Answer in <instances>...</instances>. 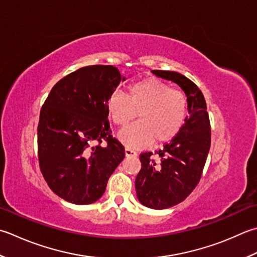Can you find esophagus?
Returning a JSON list of instances; mask_svg holds the SVG:
<instances>
[{
    "mask_svg": "<svg viewBox=\"0 0 257 257\" xmlns=\"http://www.w3.org/2000/svg\"><path fill=\"white\" fill-rule=\"evenodd\" d=\"M124 154H125V157H136V156H137V153H136L134 149H130L128 147L124 149Z\"/></svg>",
    "mask_w": 257,
    "mask_h": 257,
    "instance_id": "34e87169",
    "label": "esophagus"
}]
</instances>
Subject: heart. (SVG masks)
Listing matches in <instances>:
<instances>
[{"label":"heart","instance_id":"heart-1","mask_svg":"<svg viewBox=\"0 0 257 257\" xmlns=\"http://www.w3.org/2000/svg\"><path fill=\"white\" fill-rule=\"evenodd\" d=\"M187 98L179 90L156 78H146L129 87L128 95L115 91L107 101L112 121L124 125L136 117L139 121L121 129L118 138L128 148L147 147L174 139L187 118Z\"/></svg>","mask_w":257,"mask_h":257}]
</instances>
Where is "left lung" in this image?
<instances>
[{
    "mask_svg": "<svg viewBox=\"0 0 257 257\" xmlns=\"http://www.w3.org/2000/svg\"><path fill=\"white\" fill-rule=\"evenodd\" d=\"M154 74L178 84L187 97L188 115L169 144L155 154L140 155L142 169L136 177V193L146 207L165 209L182 203L198 184L210 148V123L199 88L178 72L153 70Z\"/></svg>",
    "mask_w": 257,
    "mask_h": 257,
    "instance_id": "8db88e82",
    "label": "left lung"
}]
</instances>
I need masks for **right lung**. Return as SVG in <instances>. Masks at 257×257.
Listing matches in <instances>:
<instances>
[{
    "mask_svg": "<svg viewBox=\"0 0 257 257\" xmlns=\"http://www.w3.org/2000/svg\"><path fill=\"white\" fill-rule=\"evenodd\" d=\"M124 80L112 65L83 67L57 82L42 105L40 168L52 192L69 203L97 202L124 158L123 146L111 136L107 110L109 97ZM102 140L107 146H101Z\"/></svg>",
    "mask_w": 257,
    "mask_h": 257,
    "instance_id": "1",
    "label": "right lung"
}]
</instances>
